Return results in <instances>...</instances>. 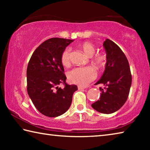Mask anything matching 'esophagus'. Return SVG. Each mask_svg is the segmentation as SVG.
<instances>
[{"mask_svg": "<svg viewBox=\"0 0 150 150\" xmlns=\"http://www.w3.org/2000/svg\"><path fill=\"white\" fill-rule=\"evenodd\" d=\"M85 87H81V86H78V89L79 90H83V89H85Z\"/></svg>", "mask_w": 150, "mask_h": 150, "instance_id": "34e87169", "label": "esophagus"}]
</instances>
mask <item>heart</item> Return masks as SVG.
Listing matches in <instances>:
<instances>
[{"label":"heart","mask_w":150,"mask_h":150,"mask_svg":"<svg viewBox=\"0 0 150 150\" xmlns=\"http://www.w3.org/2000/svg\"><path fill=\"white\" fill-rule=\"evenodd\" d=\"M81 49L91 57V62L98 69L105 68L107 62V56L105 53H96L95 45L90 42H85L81 45ZM61 62L63 66L67 67L70 63V49L66 48L61 55ZM68 79L72 83L80 86H87L96 77V73L92 67H77L68 73Z\"/></svg>","instance_id":"1"}]
</instances>
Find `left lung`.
<instances>
[{"mask_svg":"<svg viewBox=\"0 0 150 150\" xmlns=\"http://www.w3.org/2000/svg\"><path fill=\"white\" fill-rule=\"evenodd\" d=\"M107 62L105 71L96 83L103 84L99 100L91 106L96 111L111 114L118 110L127 100L132 84L130 65L125 54L115 42L106 39L103 43Z\"/></svg>","mask_w":150,"mask_h":150,"instance_id":"8db88e82","label":"left lung"}]
</instances>
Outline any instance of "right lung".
Here are the masks:
<instances>
[{
	"mask_svg": "<svg viewBox=\"0 0 150 150\" xmlns=\"http://www.w3.org/2000/svg\"><path fill=\"white\" fill-rule=\"evenodd\" d=\"M73 40L50 38L40 45L27 67V91L35 107L48 117H57L70 107L77 86L67 85L61 55ZM65 85L63 89L58 87Z\"/></svg>",
	"mask_w": 150,
	"mask_h": 150,
	"instance_id": "obj_1",
	"label": "right lung"
}]
</instances>
